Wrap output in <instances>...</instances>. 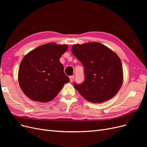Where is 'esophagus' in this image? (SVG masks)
<instances>
[{"label": "esophagus", "instance_id": "34e87169", "mask_svg": "<svg viewBox=\"0 0 147 147\" xmlns=\"http://www.w3.org/2000/svg\"><path fill=\"white\" fill-rule=\"evenodd\" d=\"M69 78H70V82H72L74 81V75H72V76H70V77H69Z\"/></svg>", "mask_w": 147, "mask_h": 147}]
</instances>
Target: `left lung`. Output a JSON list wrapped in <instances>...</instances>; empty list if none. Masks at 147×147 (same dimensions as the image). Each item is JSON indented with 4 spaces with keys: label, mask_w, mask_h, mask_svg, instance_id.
<instances>
[{
    "label": "left lung",
    "mask_w": 147,
    "mask_h": 147,
    "mask_svg": "<svg viewBox=\"0 0 147 147\" xmlns=\"http://www.w3.org/2000/svg\"><path fill=\"white\" fill-rule=\"evenodd\" d=\"M71 50L84 67V80L74 86L84 99L100 103L116 95L123 81L122 64L116 53L98 42L76 44Z\"/></svg>",
    "instance_id": "left-lung-1"
}]
</instances>
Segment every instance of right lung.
Instances as JSON below:
<instances>
[{"label":"right lung","instance_id":"obj_1","mask_svg":"<svg viewBox=\"0 0 147 147\" xmlns=\"http://www.w3.org/2000/svg\"><path fill=\"white\" fill-rule=\"evenodd\" d=\"M67 48L66 45L50 43L39 46L23 57L18 82L26 96L35 101L48 102L69 82L59 61Z\"/></svg>","mask_w":147,"mask_h":147}]
</instances>
